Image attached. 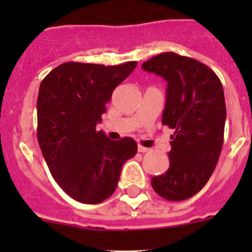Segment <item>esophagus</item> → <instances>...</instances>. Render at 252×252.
I'll use <instances>...</instances> for the list:
<instances>
[{
    "mask_svg": "<svg viewBox=\"0 0 252 252\" xmlns=\"http://www.w3.org/2000/svg\"><path fill=\"white\" fill-rule=\"evenodd\" d=\"M137 150H139V153H148V151H150V149L145 148V146L142 145H139L137 146Z\"/></svg>",
    "mask_w": 252,
    "mask_h": 252,
    "instance_id": "obj_1",
    "label": "esophagus"
}]
</instances>
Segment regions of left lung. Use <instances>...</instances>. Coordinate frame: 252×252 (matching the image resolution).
I'll list each match as a JSON object with an SVG mask.
<instances>
[{
  "instance_id": "left-lung-1",
  "label": "left lung",
  "mask_w": 252,
  "mask_h": 252,
  "mask_svg": "<svg viewBox=\"0 0 252 252\" xmlns=\"http://www.w3.org/2000/svg\"><path fill=\"white\" fill-rule=\"evenodd\" d=\"M141 66L168 82L161 122L174 130L169 169L154 177L151 186L168 201H184L206 186L221 154L226 122L222 83L206 64L175 53L155 55Z\"/></svg>"
}]
</instances>
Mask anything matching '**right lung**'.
Instances as JSON below:
<instances>
[{"label":"right lung","mask_w":252,"mask_h":252,"mask_svg":"<svg viewBox=\"0 0 252 252\" xmlns=\"http://www.w3.org/2000/svg\"><path fill=\"white\" fill-rule=\"evenodd\" d=\"M136 65L68 62L40 84L37 141L55 182L75 201L97 204L110 198L124 162L136 155L133 139L113 141L95 130L113 90Z\"/></svg>","instance_id":"right-lung-1"}]
</instances>
